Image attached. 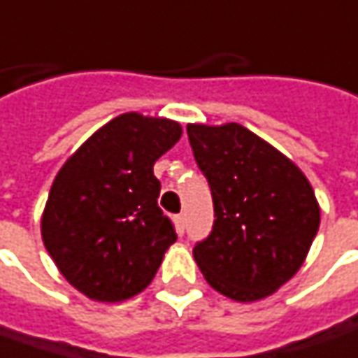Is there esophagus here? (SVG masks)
Segmentation results:
<instances>
[{"label":"esophagus","mask_w":358,"mask_h":358,"mask_svg":"<svg viewBox=\"0 0 358 358\" xmlns=\"http://www.w3.org/2000/svg\"><path fill=\"white\" fill-rule=\"evenodd\" d=\"M174 224H176V231L182 236L184 229H186V217H184V214H178V216L174 217Z\"/></svg>","instance_id":"esophagus-1"}]
</instances>
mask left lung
Returning a JSON list of instances; mask_svg holds the SVG:
<instances>
[{
    "label": "left lung",
    "mask_w": 358,
    "mask_h": 358,
    "mask_svg": "<svg viewBox=\"0 0 358 358\" xmlns=\"http://www.w3.org/2000/svg\"><path fill=\"white\" fill-rule=\"evenodd\" d=\"M186 130L216 216L194 259L217 293L240 303L264 299L309 253L321 222L313 188L293 160L238 122Z\"/></svg>",
    "instance_id": "obj_1"
}]
</instances>
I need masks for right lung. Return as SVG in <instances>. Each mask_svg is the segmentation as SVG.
I'll return each mask as SVG.
<instances>
[{
    "label": "right lung",
    "mask_w": 358,
    "mask_h": 358,
    "mask_svg": "<svg viewBox=\"0 0 358 358\" xmlns=\"http://www.w3.org/2000/svg\"><path fill=\"white\" fill-rule=\"evenodd\" d=\"M180 136L176 120L124 113L91 134L57 172L41 238L61 275L89 299L118 303L138 295L176 241L158 208L152 168Z\"/></svg>",
    "instance_id": "right-lung-1"
}]
</instances>
